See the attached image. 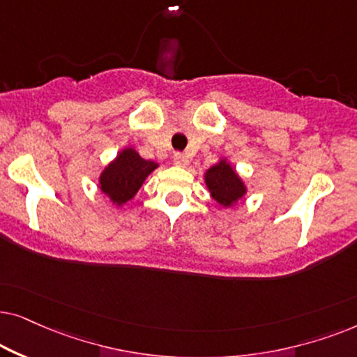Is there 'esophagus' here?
I'll return each mask as SVG.
<instances>
[{
    "instance_id": "esophagus-1",
    "label": "esophagus",
    "mask_w": 357,
    "mask_h": 357,
    "mask_svg": "<svg viewBox=\"0 0 357 357\" xmlns=\"http://www.w3.org/2000/svg\"><path fill=\"white\" fill-rule=\"evenodd\" d=\"M173 161L176 166H179V168H186V166L189 165V160L188 156L184 153H174L173 155Z\"/></svg>"
}]
</instances>
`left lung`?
Returning a JSON list of instances; mask_svg holds the SVG:
<instances>
[{
  "instance_id": "obj_1",
  "label": "left lung",
  "mask_w": 357,
  "mask_h": 357,
  "mask_svg": "<svg viewBox=\"0 0 357 357\" xmlns=\"http://www.w3.org/2000/svg\"><path fill=\"white\" fill-rule=\"evenodd\" d=\"M204 183L213 201L223 208L236 206L248 192L243 178L225 156L204 173Z\"/></svg>"
}]
</instances>
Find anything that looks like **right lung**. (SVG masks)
<instances>
[{"label":"right lung","mask_w":357,"mask_h":357,"mask_svg":"<svg viewBox=\"0 0 357 357\" xmlns=\"http://www.w3.org/2000/svg\"><path fill=\"white\" fill-rule=\"evenodd\" d=\"M158 163L145 160L132 146L119 151L116 158L104 166L98 188L114 207H122L135 197L145 179L158 168Z\"/></svg>","instance_id":"obj_1"}]
</instances>
